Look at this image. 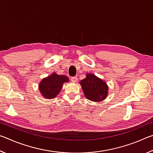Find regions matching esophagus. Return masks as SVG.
Returning <instances> with one entry per match:
<instances>
[{"instance_id": "1", "label": "esophagus", "mask_w": 153, "mask_h": 153, "mask_svg": "<svg viewBox=\"0 0 153 153\" xmlns=\"http://www.w3.org/2000/svg\"><path fill=\"white\" fill-rule=\"evenodd\" d=\"M71 81L72 82H76L77 81V77L76 76H74V77H72L71 78Z\"/></svg>"}]
</instances>
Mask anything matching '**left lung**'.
<instances>
[{"label":"left lung","instance_id":"1","mask_svg":"<svg viewBox=\"0 0 153 153\" xmlns=\"http://www.w3.org/2000/svg\"><path fill=\"white\" fill-rule=\"evenodd\" d=\"M80 84L86 97L92 101H101L107 97V85L94 75L87 74L86 78L81 80Z\"/></svg>","mask_w":153,"mask_h":153}]
</instances>
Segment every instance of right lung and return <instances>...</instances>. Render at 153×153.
<instances>
[{
  "label": "right lung",
  "mask_w": 153,
  "mask_h": 153,
  "mask_svg": "<svg viewBox=\"0 0 153 153\" xmlns=\"http://www.w3.org/2000/svg\"><path fill=\"white\" fill-rule=\"evenodd\" d=\"M68 82L69 78L67 76L54 73L42 80L39 84V90L45 98H54L60 92L63 83Z\"/></svg>",
  "instance_id": "add662e5"
}]
</instances>
